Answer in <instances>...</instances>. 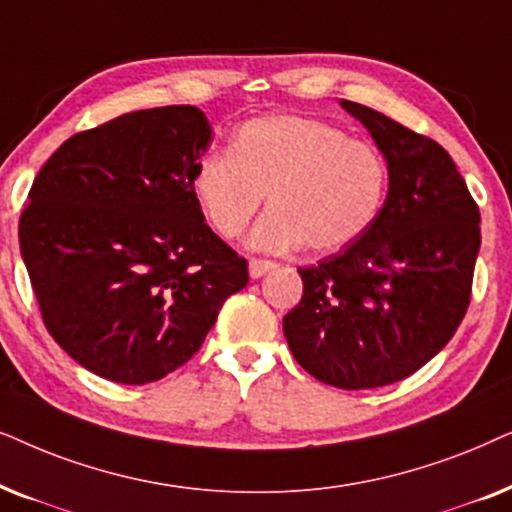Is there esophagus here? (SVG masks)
I'll return each mask as SVG.
<instances>
[{
	"instance_id": "obj_1",
	"label": "esophagus",
	"mask_w": 512,
	"mask_h": 512,
	"mask_svg": "<svg viewBox=\"0 0 512 512\" xmlns=\"http://www.w3.org/2000/svg\"><path fill=\"white\" fill-rule=\"evenodd\" d=\"M274 269H276V262H269V260H250V264H248L250 278H262Z\"/></svg>"
}]
</instances>
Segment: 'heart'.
Masks as SVG:
<instances>
[{
  "instance_id": "b5f03b06",
  "label": "heart",
  "mask_w": 512,
  "mask_h": 512,
  "mask_svg": "<svg viewBox=\"0 0 512 512\" xmlns=\"http://www.w3.org/2000/svg\"><path fill=\"white\" fill-rule=\"evenodd\" d=\"M386 180L384 156L367 142L327 121L269 114L238 126L229 149L196 161L192 194L224 238L248 227L267 194L271 208L252 229V248L335 252L377 220Z\"/></svg>"
}]
</instances>
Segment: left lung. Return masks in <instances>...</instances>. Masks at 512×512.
Masks as SVG:
<instances>
[{
  "label": "left lung",
  "instance_id": "1",
  "mask_svg": "<svg viewBox=\"0 0 512 512\" xmlns=\"http://www.w3.org/2000/svg\"><path fill=\"white\" fill-rule=\"evenodd\" d=\"M384 156L388 194L358 241L311 269L283 318L297 363L327 386L360 391L410 377L466 316L480 213L452 156L377 109L339 102Z\"/></svg>",
  "mask_w": 512,
  "mask_h": 512
}]
</instances>
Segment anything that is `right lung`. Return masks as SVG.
<instances>
[{
  "label": "right lung",
  "mask_w": 512,
  "mask_h": 512,
  "mask_svg": "<svg viewBox=\"0 0 512 512\" xmlns=\"http://www.w3.org/2000/svg\"><path fill=\"white\" fill-rule=\"evenodd\" d=\"M210 135L199 107L140 109L72 135L32 182L18 238L44 325L102 379L185 365L248 285L192 194Z\"/></svg>",
  "instance_id": "obj_1"
}]
</instances>
